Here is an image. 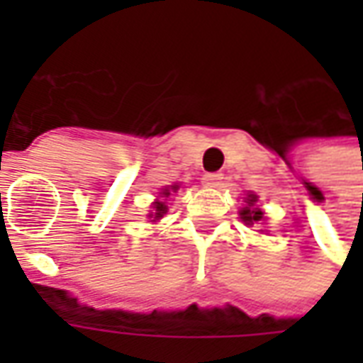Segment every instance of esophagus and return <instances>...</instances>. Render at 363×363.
Here are the masks:
<instances>
[{
    "mask_svg": "<svg viewBox=\"0 0 363 363\" xmlns=\"http://www.w3.org/2000/svg\"><path fill=\"white\" fill-rule=\"evenodd\" d=\"M221 179H223V174L221 173H208L204 174L202 182H204L206 186H212V189H216V186H220Z\"/></svg>",
    "mask_w": 363,
    "mask_h": 363,
    "instance_id": "esophagus-1",
    "label": "esophagus"
}]
</instances>
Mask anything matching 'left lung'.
I'll use <instances>...</instances> for the list:
<instances>
[{"label":"left lung","instance_id":"1","mask_svg":"<svg viewBox=\"0 0 363 363\" xmlns=\"http://www.w3.org/2000/svg\"><path fill=\"white\" fill-rule=\"evenodd\" d=\"M257 200H259V196H257V194H247V198H245L247 206H245V208H241V212H239L241 220H243L247 225H252V223H257V221H260L262 218H264L262 210H260V208H257Z\"/></svg>","mask_w":363,"mask_h":363}]
</instances>
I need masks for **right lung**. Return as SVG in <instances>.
<instances>
[{
    "mask_svg": "<svg viewBox=\"0 0 363 363\" xmlns=\"http://www.w3.org/2000/svg\"><path fill=\"white\" fill-rule=\"evenodd\" d=\"M177 190H179V184L167 186V189L161 190V198H169L171 196V192H177ZM167 210H169V208H167L165 200H155V202H153V212L147 213V218H151V221L161 220V218L167 213Z\"/></svg>",
    "mask_w": 363,
    "mask_h": 363,
    "instance_id": "right-lung-1",
    "label": "right lung"
}]
</instances>
